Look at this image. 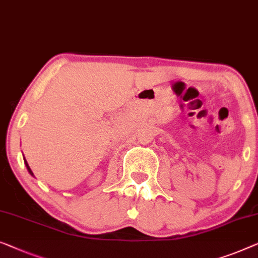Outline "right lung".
Returning <instances> with one entry per match:
<instances>
[{
  "instance_id": "right-lung-1",
  "label": "right lung",
  "mask_w": 258,
  "mask_h": 258,
  "mask_svg": "<svg viewBox=\"0 0 258 258\" xmlns=\"http://www.w3.org/2000/svg\"><path fill=\"white\" fill-rule=\"evenodd\" d=\"M24 163H25V165H27V169H28V171H29V172H30V174H31V175H33V173H32V171H31V169H30L29 164L27 163V160H25V158H24Z\"/></svg>"
}]
</instances>
